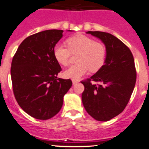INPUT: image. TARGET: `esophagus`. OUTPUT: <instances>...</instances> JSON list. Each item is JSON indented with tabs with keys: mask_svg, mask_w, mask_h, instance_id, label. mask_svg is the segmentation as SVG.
I'll list each match as a JSON object with an SVG mask.
<instances>
[{
	"mask_svg": "<svg viewBox=\"0 0 149 149\" xmlns=\"http://www.w3.org/2000/svg\"><path fill=\"white\" fill-rule=\"evenodd\" d=\"M73 85H74V84H77L78 82H79V81H78V80H73Z\"/></svg>",
	"mask_w": 149,
	"mask_h": 149,
	"instance_id": "esophagus-1",
	"label": "esophagus"
}]
</instances>
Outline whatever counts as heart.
<instances>
[{
	"label": "heart",
	"mask_w": 149,
	"mask_h": 149,
	"mask_svg": "<svg viewBox=\"0 0 149 149\" xmlns=\"http://www.w3.org/2000/svg\"><path fill=\"white\" fill-rule=\"evenodd\" d=\"M68 47L56 44L54 48V56L60 65L69 64L71 54L79 53L76 58L78 64L71 65L64 72V76L73 80L79 79L87 73L98 71L106 59V48L101 42L87 36L79 34L67 40Z\"/></svg>",
	"instance_id": "b5f03b06"
}]
</instances>
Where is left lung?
<instances>
[{"mask_svg":"<svg viewBox=\"0 0 149 149\" xmlns=\"http://www.w3.org/2000/svg\"><path fill=\"white\" fill-rule=\"evenodd\" d=\"M99 38L106 46L104 65L90 79L81 82V95L87 113L99 121H107L121 113L127 105L136 82V69L131 51L112 34L87 31ZM92 81L99 84H93Z\"/></svg>","mask_w":149,"mask_h":149,"instance_id":"obj_1","label":"left lung"}]
</instances>
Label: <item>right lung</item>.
Masks as SVG:
<instances>
[{
    "label": "right lung",
    "mask_w": 149,
    "mask_h": 149,
    "mask_svg": "<svg viewBox=\"0 0 149 149\" xmlns=\"http://www.w3.org/2000/svg\"><path fill=\"white\" fill-rule=\"evenodd\" d=\"M62 30L51 29L32 34L21 42L11 67L15 99L23 111L39 120H48L60 111L63 97L72 86L70 79L57 78L62 70L54 48Z\"/></svg>",
    "instance_id": "1"
}]
</instances>
